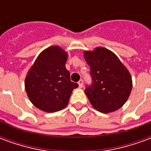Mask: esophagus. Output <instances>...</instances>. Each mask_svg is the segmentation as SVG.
<instances>
[{
    "mask_svg": "<svg viewBox=\"0 0 151 151\" xmlns=\"http://www.w3.org/2000/svg\"><path fill=\"white\" fill-rule=\"evenodd\" d=\"M78 85L79 87H82V86H83V80L82 79H80L78 81Z\"/></svg>",
    "mask_w": 151,
    "mask_h": 151,
    "instance_id": "1",
    "label": "esophagus"
}]
</instances>
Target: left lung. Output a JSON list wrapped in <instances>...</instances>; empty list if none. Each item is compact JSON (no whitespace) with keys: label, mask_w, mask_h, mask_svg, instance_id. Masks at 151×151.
I'll use <instances>...</instances> for the list:
<instances>
[{"label":"left lung","mask_w":151,"mask_h":151,"mask_svg":"<svg viewBox=\"0 0 151 151\" xmlns=\"http://www.w3.org/2000/svg\"><path fill=\"white\" fill-rule=\"evenodd\" d=\"M84 57L91 69V84L86 85L85 93L91 105L103 113L118 110L132 90L128 69L113 52L104 47L85 52Z\"/></svg>","instance_id":"8db88e82"}]
</instances>
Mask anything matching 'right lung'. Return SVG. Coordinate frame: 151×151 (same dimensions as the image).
<instances>
[{
    "label": "right lung",
    "mask_w": 151,
    "mask_h": 151,
    "mask_svg": "<svg viewBox=\"0 0 151 151\" xmlns=\"http://www.w3.org/2000/svg\"><path fill=\"white\" fill-rule=\"evenodd\" d=\"M67 53L58 46L50 47L40 53L29 70L25 88L33 104L42 111L55 112L69 103L78 83L71 82L65 68Z\"/></svg>",
    "instance_id": "right-lung-1"
}]
</instances>
